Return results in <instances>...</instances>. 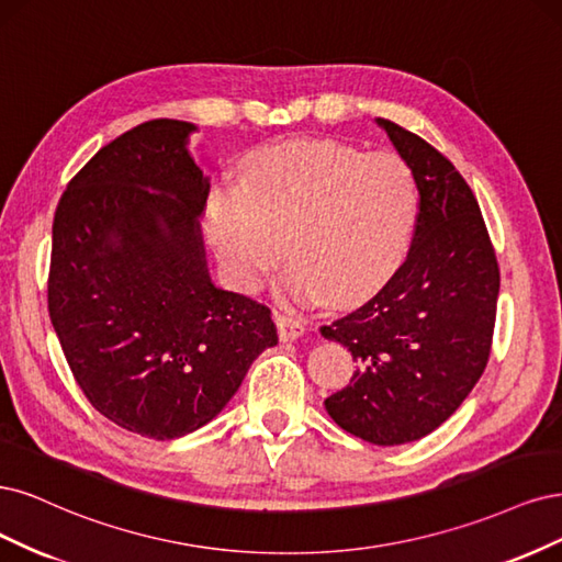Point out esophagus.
Returning <instances> with one entry per match:
<instances>
[{"label": "esophagus", "mask_w": 562, "mask_h": 562, "mask_svg": "<svg viewBox=\"0 0 562 562\" xmlns=\"http://www.w3.org/2000/svg\"><path fill=\"white\" fill-rule=\"evenodd\" d=\"M276 324H278V334L282 340H296L305 334V322L299 317L276 313Z\"/></svg>", "instance_id": "1"}]
</instances>
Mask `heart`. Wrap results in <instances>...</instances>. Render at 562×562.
Listing matches in <instances>:
<instances>
[{
    "instance_id": "heart-1",
    "label": "heart",
    "mask_w": 562,
    "mask_h": 562,
    "mask_svg": "<svg viewBox=\"0 0 562 562\" xmlns=\"http://www.w3.org/2000/svg\"><path fill=\"white\" fill-rule=\"evenodd\" d=\"M418 220L408 162L392 151L361 154L336 139H292L251 154L238 189H214L207 238L228 278L255 292L286 240L280 296L305 305L329 296L355 303L402 263Z\"/></svg>"
}]
</instances>
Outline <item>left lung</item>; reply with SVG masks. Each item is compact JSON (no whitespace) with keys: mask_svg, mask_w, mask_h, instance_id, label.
<instances>
[{"mask_svg":"<svg viewBox=\"0 0 562 562\" xmlns=\"http://www.w3.org/2000/svg\"><path fill=\"white\" fill-rule=\"evenodd\" d=\"M420 193L406 261L357 311L322 327L359 369L324 406L375 446L418 441L474 390L491 357L499 268L479 203L452 162L423 137L375 119Z\"/></svg>","mask_w":562,"mask_h":562,"instance_id":"obj_1","label":"left lung"}]
</instances>
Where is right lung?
I'll return each instance as SVG.
<instances>
[{
	"label": "right lung",
	"instance_id": "add662e5",
	"mask_svg": "<svg viewBox=\"0 0 562 562\" xmlns=\"http://www.w3.org/2000/svg\"><path fill=\"white\" fill-rule=\"evenodd\" d=\"M191 133L175 119L123 133L71 179L53 220L48 315L67 364L106 420L158 441L216 418L278 346L268 307L210 278V179Z\"/></svg>",
	"mask_w": 562,
	"mask_h": 562
}]
</instances>
